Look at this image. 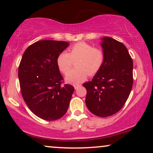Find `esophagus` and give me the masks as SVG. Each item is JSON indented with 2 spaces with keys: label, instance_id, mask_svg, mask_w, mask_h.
<instances>
[{
  "label": "esophagus",
  "instance_id": "esophagus-1",
  "mask_svg": "<svg viewBox=\"0 0 153 153\" xmlns=\"http://www.w3.org/2000/svg\"><path fill=\"white\" fill-rule=\"evenodd\" d=\"M81 85H74V89L75 90H76V89H78V88L79 87H80Z\"/></svg>",
  "mask_w": 153,
  "mask_h": 153
}]
</instances>
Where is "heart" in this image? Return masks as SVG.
Returning <instances> with one entry per match:
<instances>
[{"label":"heart","instance_id":"heart-1","mask_svg":"<svg viewBox=\"0 0 153 153\" xmlns=\"http://www.w3.org/2000/svg\"><path fill=\"white\" fill-rule=\"evenodd\" d=\"M103 51L94 48L89 44L79 42L69 50L58 55L57 65L60 70L67 74L72 68L73 60H76V68L70 71L65 76V81L73 84H79L87 78L88 75H95L99 72L104 62Z\"/></svg>","mask_w":153,"mask_h":153}]
</instances>
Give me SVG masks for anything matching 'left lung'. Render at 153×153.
Here are the masks:
<instances>
[{"mask_svg":"<svg viewBox=\"0 0 153 153\" xmlns=\"http://www.w3.org/2000/svg\"><path fill=\"white\" fill-rule=\"evenodd\" d=\"M104 62L91 81L83 84L87 91L85 104L92 114L112 116L124 106L133 85V61L123 43L109 37L102 38Z\"/></svg>","mask_w":153,"mask_h":153,"instance_id":"8db88e82","label":"left lung"}]
</instances>
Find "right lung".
<instances>
[{
	"label": "right lung",
	"instance_id": "right-lung-1",
	"mask_svg": "<svg viewBox=\"0 0 153 153\" xmlns=\"http://www.w3.org/2000/svg\"><path fill=\"white\" fill-rule=\"evenodd\" d=\"M68 42L40 40L27 48L19 67L22 95L30 110L46 120H58L65 114L74 87L61 85L63 78L57 58Z\"/></svg>",
	"mask_w": 153,
	"mask_h": 153
}]
</instances>
